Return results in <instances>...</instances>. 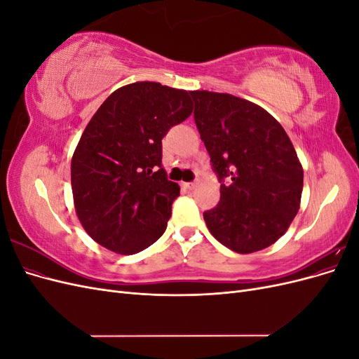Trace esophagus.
<instances>
[{
	"instance_id": "obj_1",
	"label": "esophagus",
	"mask_w": 359,
	"mask_h": 359,
	"mask_svg": "<svg viewBox=\"0 0 359 359\" xmlns=\"http://www.w3.org/2000/svg\"><path fill=\"white\" fill-rule=\"evenodd\" d=\"M182 186L186 187V189H189V190H193L194 187H196V182H194V181H193V182H184Z\"/></svg>"
}]
</instances>
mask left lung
I'll list each match as a JSON object with an SVG mask.
<instances>
[{"label": "left lung", "instance_id": "8db88e82", "mask_svg": "<svg viewBox=\"0 0 359 359\" xmlns=\"http://www.w3.org/2000/svg\"><path fill=\"white\" fill-rule=\"evenodd\" d=\"M194 123L220 182L203 212L217 241L236 253L274 244L299 210L304 172L285 128L262 107L232 94L191 91Z\"/></svg>", "mask_w": 359, "mask_h": 359}]
</instances>
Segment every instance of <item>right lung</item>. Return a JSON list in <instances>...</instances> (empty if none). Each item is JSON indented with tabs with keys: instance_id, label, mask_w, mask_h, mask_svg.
I'll return each instance as SVG.
<instances>
[{
	"instance_id": "add662e5",
	"label": "right lung",
	"mask_w": 359,
	"mask_h": 359,
	"mask_svg": "<svg viewBox=\"0 0 359 359\" xmlns=\"http://www.w3.org/2000/svg\"><path fill=\"white\" fill-rule=\"evenodd\" d=\"M191 112L190 93L158 82L126 85L97 109L72 158L76 214L94 241L135 255L165 233L180 187L161 139Z\"/></svg>"
}]
</instances>
